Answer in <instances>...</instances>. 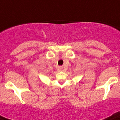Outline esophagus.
I'll return each mask as SVG.
<instances>
[{
    "instance_id": "obj_1",
    "label": "esophagus",
    "mask_w": 120,
    "mask_h": 120,
    "mask_svg": "<svg viewBox=\"0 0 120 120\" xmlns=\"http://www.w3.org/2000/svg\"><path fill=\"white\" fill-rule=\"evenodd\" d=\"M60 69L61 70V71L63 70V66H60Z\"/></svg>"
}]
</instances>
